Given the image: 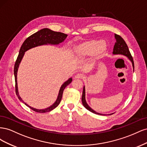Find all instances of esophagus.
I'll list each match as a JSON object with an SVG mask.
<instances>
[{"instance_id":"esophagus-1","label":"esophagus","mask_w":147,"mask_h":147,"mask_svg":"<svg viewBox=\"0 0 147 147\" xmlns=\"http://www.w3.org/2000/svg\"><path fill=\"white\" fill-rule=\"evenodd\" d=\"M84 77V75L82 74H77L75 76V78H78V79H82Z\"/></svg>"}]
</instances>
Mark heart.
Returning a JSON list of instances; mask_svg holds the SVG:
<instances>
[{
	"instance_id": "obj_1",
	"label": "heart",
	"mask_w": 147,
	"mask_h": 147,
	"mask_svg": "<svg viewBox=\"0 0 147 147\" xmlns=\"http://www.w3.org/2000/svg\"><path fill=\"white\" fill-rule=\"evenodd\" d=\"M107 43L104 40L91 39L79 44L75 47V54L80 59L94 55L96 59H99L107 50Z\"/></svg>"
}]
</instances>
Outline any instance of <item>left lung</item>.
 <instances>
[{"label": "left lung", "instance_id": "obj_1", "mask_svg": "<svg viewBox=\"0 0 147 147\" xmlns=\"http://www.w3.org/2000/svg\"><path fill=\"white\" fill-rule=\"evenodd\" d=\"M115 38L116 39V42L115 43V45L113 47V55H122L124 56H126V57H128V59H129L131 63L132 64V67H133V69L134 70V61H133V58L131 55V53L129 50L128 47L127 45V44L126 43L125 41L124 40L123 38L119 36V35H117L116 34H115ZM82 104L83 106L85 107L87 110L89 111H90L91 112L95 113L97 115H105V114H102L97 113L94 110H92L90 106L88 105L86 103V101L85 99V87H83V94H82ZM110 114V115H112Z\"/></svg>", "mask_w": 147, "mask_h": 147}]
</instances>
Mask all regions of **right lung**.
<instances>
[{"label": "right lung", "mask_w": 147, "mask_h": 147, "mask_svg": "<svg viewBox=\"0 0 147 147\" xmlns=\"http://www.w3.org/2000/svg\"><path fill=\"white\" fill-rule=\"evenodd\" d=\"M67 37V35L65 34L59 32H55V31H53L48 28H44L38 30V32L34 33V34L31 35L30 36H29L28 38H26L25 40V41L23 42V45H22V46L21 47L20 52H19V55L15 62V67H14L16 94L18 97V99L21 102H23L26 105L29 107L30 109H32V110L35 111V112H38V113H46V112H50V111H51L52 110L55 109L60 103L62 97H63L64 90L67 86L69 85V84L72 82V78H70L67 81H66L63 84V85L61 86L59 90L56 102L52 105L45 109H34L33 107H31L30 106L25 103V102L22 100L21 97L19 95L18 90V84H17V72H18V69L20 64L24 56V53L26 51L29 50V49L36 47L38 46L47 45V44H51V45H58V44H59L60 43L64 42Z\"/></svg>", "instance_id": "1"}]
</instances>
